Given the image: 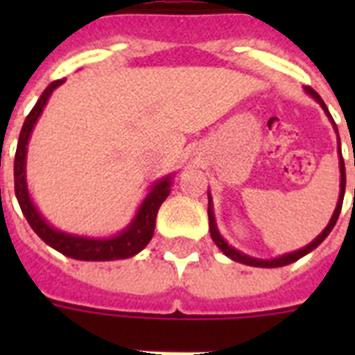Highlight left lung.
Segmentation results:
<instances>
[{
    "instance_id": "left-lung-1",
    "label": "left lung",
    "mask_w": 355,
    "mask_h": 355,
    "mask_svg": "<svg viewBox=\"0 0 355 355\" xmlns=\"http://www.w3.org/2000/svg\"><path fill=\"white\" fill-rule=\"evenodd\" d=\"M306 92H308L309 96L313 97L315 101L319 103L320 107H322V110L326 112V116H328V118H330V121L334 123V119H331L330 112H328V108H326L324 101L320 99L319 94H317L313 88H309V86H306ZM334 128L337 130L336 123H334ZM339 171H341V193H339V200H337L336 211H334V216H331L330 223H328V227H326L324 230L319 234V236L315 237L313 241L309 243V245H306L304 248H300V250H295V252L284 254V256H280V258H272V259H258V258H252V256H247V254L239 252V250H236V248L230 247V245H228V243L223 239V236L219 234V230H217L216 217H214V206H211V195L208 193V219H210L211 239H214V243H216L217 247L221 248L225 256H228V258L234 259V261H239V263L252 265V267H267V269H272V267H284V265H289V263H293V261H297V259H300L302 256L309 254L311 250H313V248H317L320 243L324 241L326 237H328V234L334 230L337 219H339V214H341L343 199H345V188H347V173H345V160H343V155H341V141H339Z\"/></svg>"
}]
</instances>
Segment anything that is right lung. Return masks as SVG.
Here are the masks:
<instances>
[{
    "label": "right lung",
    "mask_w": 355,
    "mask_h": 355,
    "mask_svg": "<svg viewBox=\"0 0 355 355\" xmlns=\"http://www.w3.org/2000/svg\"><path fill=\"white\" fill-rule=\"evenodd\" d=\"M64 80H53L51 85L47 86L40 99L36 101L29 116L25 118L21 132H19L18 147H16V156H14V191H16V199L19 202V208L24 211L25 219L31 225L40 239L58 250L64 256L73 259H83V261H112V259H125L130 258L139 250L147 247L150 237L155 234L156 225V214L162 202L167 199V195L171 191V178H162L158 182L153 184L149 195L145 197L141 206L138 208V214L132 219L123 232L112 237H86V236H73V234L60 232L57 228H53L49 223L40 216V211L36 210V206L31 200L29 189H27V180H25V158H27V144H29L31 132L35 123L40 118L42 110L46 107L47 99L53 94L55 88L62 85Z\"/></svg>",
    "instance_id": "right-lung-1"
}]
</instances>
